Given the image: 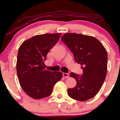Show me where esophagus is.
<instances>
[{"instance_id":"obj_1","label":"esophagus","mask_w":120,"mask_h":120,"mask_svg":"<svg viewBox=\"0 0 120 120\" xmlns=\"http://www.w3.org/2000/svg\"><path fill=\"white\" fill-rule=\"evenodd\" d=\"M63 76L64 78H69V73H63Z\"/></svg>"}]
</instances>
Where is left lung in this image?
I'll return each instance as SVG.
<instances>
[{"instance_id": "obj_1", "label": "left lung", "mask_w": 120, "mask_h": 120, "mask_svg": "<svg viewBox=\"0 0 120 120\" xmlns=\"http://www.w3.org/2000/svg\"><path fill=\"white\" fill-rule=\"evenodd\" d=\"M61 40L73 52L75 60L81 65L83 74L74 73L76 85L68 88V96L79 101H86L98 93L107 73L108 54L101 42L96 38L81 34L66 33Z\"/></svg>"}]
</instances>
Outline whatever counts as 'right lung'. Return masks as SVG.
I'll use <instances>...</instances> for the list:
<instances>
[{"label":"right lung","instance_id":"1","mask_svg":"<svg viewBox=\"0 0 120 120\" xmlns=\"http://www.w3.org/2000/svg\"><path fill=\"white\" fill-rule=\"evenodd\" d=\"M61 33L44 34L24 41L18 51L16 69L21 87L35 99L47 97L55 83L61 79L60 71L46 70L47 54L60 39Z\"/></svg>","mask_w":120,"mask_h":120}]
</instances>
